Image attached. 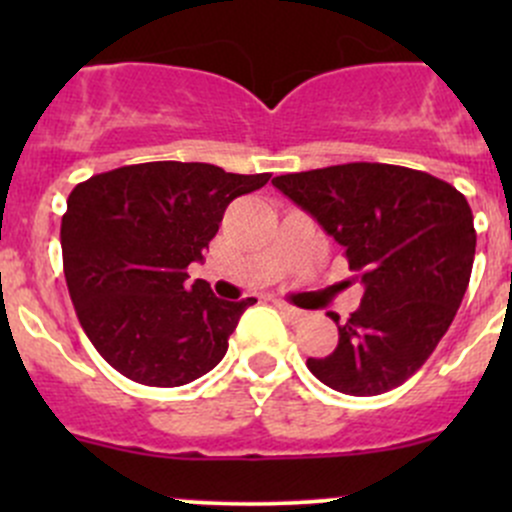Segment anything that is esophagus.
<instances>
[{
    "mask_svg": "<svg viewBox=\"0 0 512 512\" xmlns=\"http://www.w3.org/2000/svg\"><path fill=\"white\" fill-rule=\"evenodd\" d=\"M277 309H280V312L285 314L287 319H292V322H302V319H304L302 309L292 307V304H287V302H277Z\"/></svg>",
    "mask_w": 512,
    "mask_h": 512,
    "instance_id": "1",
    "label": "esophagus"
}]
</instances>
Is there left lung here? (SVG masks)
<instances>
[{"label": "left lung", "instance_id": "1", "mask_svg": "<svg viewBox=\"0 0 512 512\" xmlns=\"http://www.w3.org/2000/svg\"><path fill=\"white\" fill-rule=\"evenodd\" d=\"M344 247L364 285L339 344L309 371L329 389L376 396L414 376L451 327L476 257L463 193L423 170L344 163L272 178Z\"/></svg>", "mask_w": 512, "mask_h": 512}]
</instances>
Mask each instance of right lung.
Wrapping results in <instances>:
<instances>
[{"label": "right lung", "mask_w": 512, "mask_h": 512, "mask_svg": "<svg viewBox=\"0 0 512 512\" xmlns=\"http://www.w3.org/2000/svg\"><path fill=\"white\" fill-rule=\"evenodd\" d=\"M270 173L210 163L123 165L71 190L61 218L64 277L86 337L116 371L146 386H183L220 364L255 297L225 302L188 265L225 208Z\"/></svg>", "instance_id": "right-lung-1"}]
</instances>
